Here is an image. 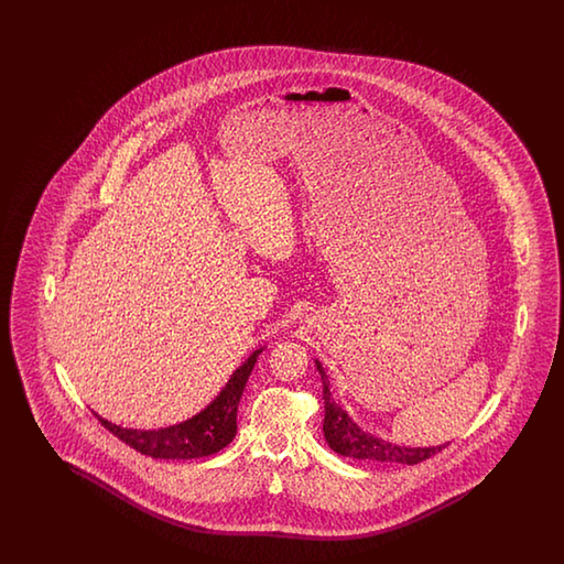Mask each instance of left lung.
<instances>
[{"instance_id": "obj_1", "label": "left lung", "mask_w": 564, "mask_h": 564, "mask_svg": "<svg viewBox=\"0 0 564 564\" xmlns=\"http://www.w3.org/2000/svg\"><path fill=\"white\" fill-rule=\"evenodd\" d=\"M316 369L323 379L324 399V440L328 447L338 456L355 457V459H371L381 464H420L442 452L445 445L433 447H405V445L389 444L381 437H375L371 433H365L355 421L350 420L345 409L336 405L333 393L328 389V377L324 372L323 365L318 360Z\"/></svg>"}]
</instances>
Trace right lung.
<instances>
[{
  "label": "right lung",
  "mask_w": 564,
  "mask_h": 564,
  "mask_svg": "<svg viewBox=\"0 0 564 564\" xmlns=\"http://www.w3.org/2000/svg\"><path fill=\"white\" fill-rule=\"evenodd\" d=\"M264 348L253 350L240 369L229 377L219 395L192 420L181 421L161 430H129L96 415L108 432L117 435L132 449L155 459H195L214 456L236 437L238 432V405L253 365Z\"/></svg>",
  "instance_id": "add662e5"
}]
</instances>
